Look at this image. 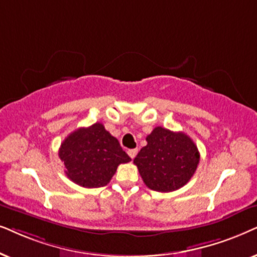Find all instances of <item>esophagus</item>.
Returning a JSON list of instances; mask_svg holds the SVG:
<instances>
[{
	"mask_svg": "<svg viewBox=\"0 0 257 257\" xmlns=\"http://www.w3.org/2000/svg\"><path fill=\"white\" fill-rule=\"evenodd\" d=\"M136 154H138V149H129L128 150V155L132 157V159H134L136 156Z\"/></svg>",
	"mask_w": 257,
	"mask_h": 257,
	"instance_id": "esophagus-1",
	"label": "esophagus"
}]
</instances>
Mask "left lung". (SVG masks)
Instances as JSON below:
<instances>
[{
    "instance_id": "1",
    "label": "left lung",
    "mask_w": 257,
    "mask_h": 257,
    "mask_svg": "<svg viewBox=\"0 0 257 257\" xmlns=\"http://www.w3.org/2000/svg\"><path fill=\"white\" fill-rule=\"evenodd\" d=\"M147 146L134 163L149 189L169 193L187 184L200 162V153L189 136L182 132L156 126L147 136Z\"/></svg>"
}]
</instances>
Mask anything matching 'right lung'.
Masks as SVG:
<instances>
[{"instance_id": "add662e5", "label": "right lung", "mask_w": 257, "mask_h": 257, "mask_svg": "<svg viewBox=\"0 0 257 257\" xmlns=\"http://www.w3.org/2000/svg\"><path fill=\"white\" fill-rule=\"evenodd\" d=\"M59 156L68 179L84 188L107 186L118 164L132 161L117 139L98 122L71 133L61 143Z\"/></svg>"}]
</instances>
